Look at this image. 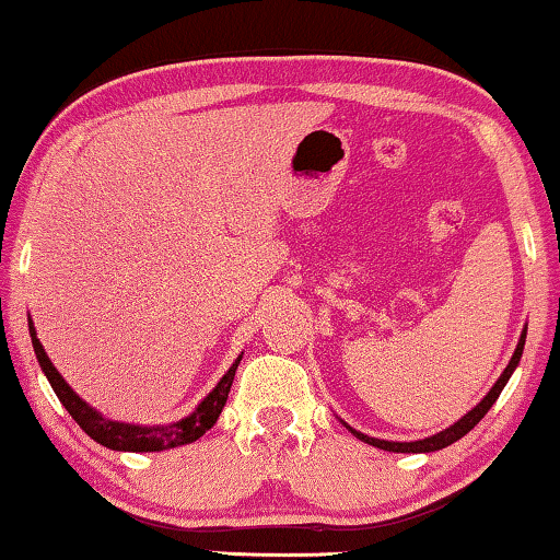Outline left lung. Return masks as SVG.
I'll return each mask as SVG.
<instances>
[{
    "mask_svg": "<svg viewBox=\"0 0 560 560\" xmlns=\"http://www.w3.org/2000/svg\"><path fill=\"white\" fill-rule=\"evenodd\" d=\"M524 343H526V328L521 330L518 346H516V350H514V355H511V360H509L506 371L499 375V381H497V383H494V387H491V390L487 393L485 400H481L477 407H474V410H469L467 415H464L462 420L454 422L452 428L442 430V432H438V434H432V438L415 440V442H387V440L368 438V434H363V432L353 430V428H350V424H346V422H343V424H346V428H348L350 432L355 434V438H358L360 442H365V444H373V447H377V450H385V452H438V450L450 447L452 442L462 440L464 434H467L469 430H474V424H477V422L481 420V417H485V415L489 412V407L497 402V397L501 395V390H504V385L509 383L511 373L516 371V365H518V360H521V353H524Z\"/></svg>",
    "mask_w": 560,
    "mask_h": 560,
    "instance_id": "1",
    "label": "left lung"
}]
</instances>
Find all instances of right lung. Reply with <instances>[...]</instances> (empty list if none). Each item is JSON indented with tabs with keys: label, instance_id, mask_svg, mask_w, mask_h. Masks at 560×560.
<instances>
[{
	"label": "right lung",
	"instance_id": "obj_1",
	"mask_svg": "<svg viewBox=\"0 0 560 560\" xmlns=\"http://www.w3.org/2000/svg\"><path fill=\"white\" fill-rule=\"evenodd\" d=\"M30 336H32L36 360H39L44 375L49 377V383L54 387L56 397L61 400V405L69 410V415L79 422V428L86 432L91 440H96L98 444H103V447L116 450V452H160V450H173V447H179V444L200 440L202 434L217 422V417H220L226 397H230L236 365H240L242 360V355L234 360L222 381L214 385V390L207 395L205 400L195 407V412L187 415L185 420L163 424V428H140V424L108 420V417H103L101 412L93 410L89 402H83L81 397L71 390L69 383L63 381L61 373L56 371L54 363L49 360V355H46L39 338H36V328L32 324V318H30Z\"/></svg>",
	"mask_w": 560,
	"mask_h": 560
}]
</instances>
